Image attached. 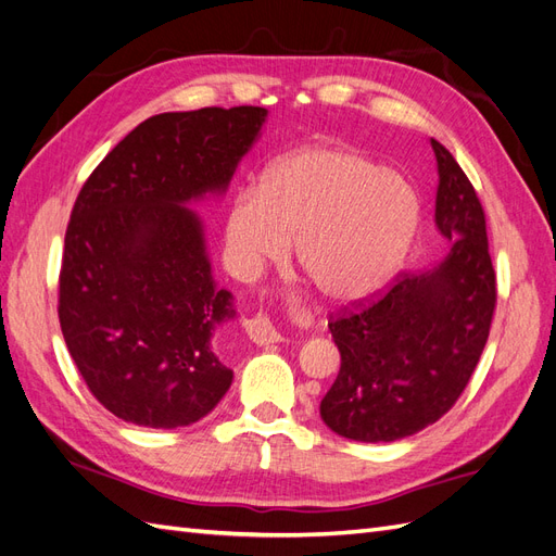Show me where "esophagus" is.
Returning <instances> with one entry per match:
<instances>
[{
	"label": "esophagus",
	"instance_id": "34e87169",
	"mask_svg": "<svg viewBox=\"0 0 556 556\" xmlns=\"http://www.w3.org/2000/svg\"><path fill=\"white\" fill-rule=\"evenodd\" d=\"M245 333L250 336L252 343L257 345H268V343H280L282 336L280 331L271 325V319H268L266 315H255L245 319Z\"/></svg>",
	"mask_w": 556,
	"mask_h": 556
}]
</instances>
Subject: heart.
I'll return each instance as SVG.
<instances>
[{
  "instance_id": "1",
  "label": "heart",
  "mask_w": 556,
  "mask_h": 556,
  "mask_svg": "<svg viewBox=\"0 0 556 556\" xmlns=\"http://www.w3.org/2000/svg\"><path fill=\"white\" fill-rule=\"evenodd\" d=\"M419 220L408 180L352 148H308L278 160L260 190H241L225 217V243L241 276L294 255L329 304L352 306L382 290Z\"/></svg>"
}]
</instances>
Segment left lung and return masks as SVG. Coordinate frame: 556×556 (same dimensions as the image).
Segmentation results:
<instances>
[{"instance_id":"8db88e82","label":"left lung","mask_w":556,"mask_h":556,"mask_svg":"<svg viewBox=\"0 0 556 556\" xmlns=\"http://www.w3.org/2000/svg\"><path fill=\"white\" fill-rule=\"evenodd\" d=\"M431 148L439 164L433 220L450 241L447 255L329 323L341 371L319 415L350 441L392 443L441 419L462 396L490 336L496 274L484 211L450 150L435 139Z\"/></svg>"}]
</instances>
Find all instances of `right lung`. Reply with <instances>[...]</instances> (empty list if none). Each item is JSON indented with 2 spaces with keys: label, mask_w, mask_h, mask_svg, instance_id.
<instances>
[{
  "label": "right lung",
  "mask_w": 556,
  "mask_h": 556,
  "mask_svg": "<svg viewBox=\"0 0 556 556\" xmlns=\"http://www.w3.org/2000/svg\"><path fill=\"white\" fill-rule=\"evenodd\" d=\"M262 106L148 117L83 185L64 237L60 327L88 390L148 429L199 422L233 371L213 333L237 315L213 280L204 223L260 139Z\"/></svg>",
  "instance_id": "add662e5"
}]
</instances>
